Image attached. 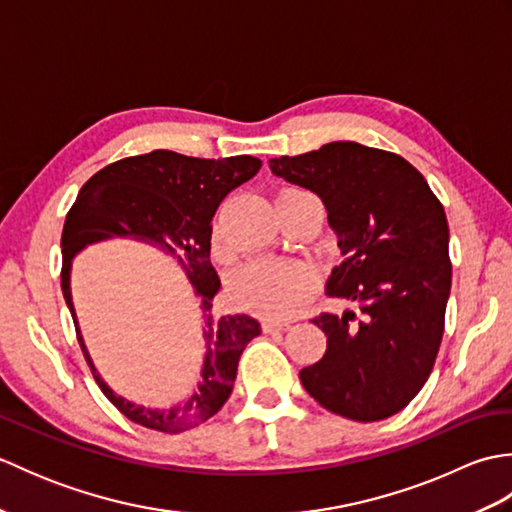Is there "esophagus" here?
Wrapping results in <instances>:
<instances>
[{
  "mask_svg": "<svg viewBox=\"0 0 512 512\" xmlns=\"http://www.w3.org/2000/svg\"><path fill=\"white\" fill-rule=\"evenodd\" d=\"M290 321H277V319H266L264 323H262V328H264V332H284V330H288L290 328Z\"/></svg>",
  "mask_w": 512,
  "mask_h": 512,
  "instance_id": "obj_1",
  "label": "esophagus"
}]
</instances>
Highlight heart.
<instances>
[{"label":"heart","instance_id":"obj_1","mask_svg":"<svg viewBox=\"0 0 512 512\" xmlns=\"http://www.w3.org/2000/svg\"><path fill=\"white\" fill-rule=\"evenodd\" d=\"M295 191L301 189H284L279 195ZM310 284L312 275L306 266L277 262V259H255L235 275L233 297L239 306L262 317H286L301 306Z\"/></svg>","mask_w":512,"mask_h":512}]
</instances>
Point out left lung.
Masks as SVG:
<instances>
[{"instance_id": "1", "label": "left lung", "mask_w": 512, "mask_h": 512, "mask_svg": "<svg viewBox=\"0 0 512 512\" xmlns=\"http://www.w3.org/2000/svg\"><path fill=\"white\" fill-rule=\"evenodd\" d=\"M268 165L323 200L343 255L325 292L352 306L312 319L328 350L301 369V385L336 416H394L427 383L444 334L451 259L440 200L405 158L350 140Z\"/></svg>"}]
</instances>
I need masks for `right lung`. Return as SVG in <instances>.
I'll list each match as a JSON object with an SVG mask.
<instances>
[{
  "label": "right lung",
  "instance_id": "right-lung-1",
  "mask_svg": "<svg viewBox=\"0 0 512 512\" xmlns=\"http://www.w3.org/2000/svg\"><path fill=\"white\" fill-rule=\"evenodd\" d=\"M259 167L262 160L253 156L206 160L156 149L151 154L112 162L94 173L83 184L65 217L61 235V290L72 312L76 339L107 400L140 427L180 433L215 416L231 396L244 347L262 332L259 323L248 314L213 317V297L220 290V277L209 259L211 220L217 206L239 184L253 178ZM114 236L158 245L176 256L201 297L207 339L203 380L199 389L178 408L151 410L116 397L95 372L84 350L69 295L71 259L85 245Z\"/></svg>",
  "mask_w": 512,
  "mask_h": 512
}]
</instances>
